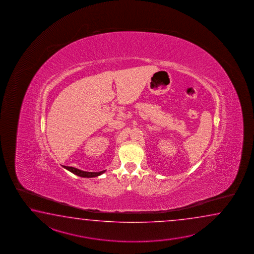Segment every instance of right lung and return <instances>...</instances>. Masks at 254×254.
<instances>
[{
    "label": "right lung",
    "instance_id": "1",
    "mask_svg": "<svg viewBox=\"0 0 254 254\" xmlns=\"http://www.w3.org/2000/svg\"><path fill=\"white\" fill-rule=\"evenodd\" d=\"M65 169H67L68 171H70V173H74L78 176H81V177H84V178H92V177H97L99 175L103 174L105 171H102V172H99V173H90V172H83L81 171L79 169H76V168L69 167V166H64Z\"/></svg>",
    "mask_w": 254,
    "mask_h": 254
}]
</instances>
